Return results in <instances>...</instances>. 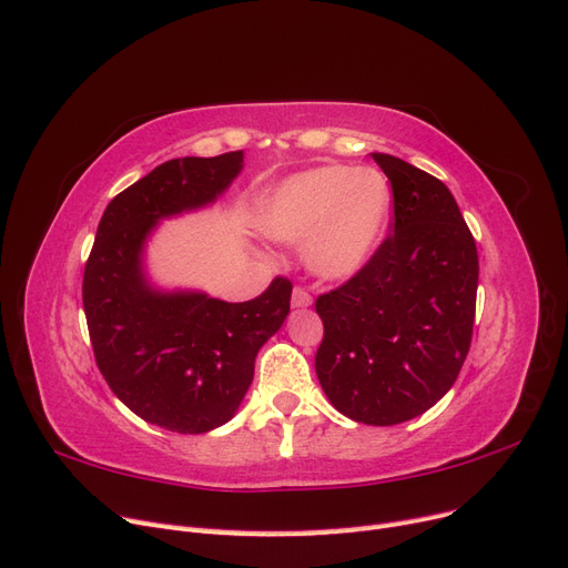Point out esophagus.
Returning a JSON list of instances; mask_svg holds the SVG:
<instances>
[{"instance_id": "esophagus-1", "label": "esophagus", "mask_w": 568, "mask_h": 568, "mask_svg": "<svg viewBox=\"0 0 568 568\" xmlns=\"http://www.w3.org/2000/svg\"><path fill=\"white\" fill-rule=\"evenodd\" d=\"M291 305H294V307H307V305H313V296L307 294L303 286H296L294 294H291Z\"/></svg>"}]
</instances>
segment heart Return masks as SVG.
<instances>
[{"instance_id": "obj_1", "label": "heart", "mask_w": 568, "mask_h": 568, "mask_svg": "<svg viewBox=\"0 0 568 568\" xmlns=\"http://www.w3.org/2000/svg\"><path fill=\"white\" fill-rule=\"evenodd\" d=\"M390 184L372 168L322 165L274 186L257 227L280 242L305 244L320 280H351L382 246L390 220Z\"/></svg>"}]
</instances>
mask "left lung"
Returning <instances> with one entry per match:
<instances>
[{
	"mask_svg": "<svg viewBox=\"0 0 568 568\" xmlns=\"http://www.w3.org/2000/svg\"><path fill=\"white\" fill-rule=\"evenodd\" d=\"M390 234L315 311L322 390L341 415L393 426L434 407L457 379L474 332L478 253L457 201L434 175L388 153Z\"/></svg>",
	"mask_w": 568,
	"mask_h": 568,
	"instance_id": "1",
	"label": "left lung"
}]
</instances>
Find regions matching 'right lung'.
I'll return each mask as SVG.
<instances>
[{"instance_id": "obj_1", "label": "right lung", "mask_w": 568, "mask_h": 568, "mask_svg": "<svg viewBox=\"0 0 568 568\" xmlns=\"http://www.w3.org/2000/svg\"><path fill=\"white\" fill-rule=\"evenodd\" d=\"M244 153L173 159L120 192L97 227L82 305L99 372L136 417L178 434H205L234 417L255 355L280 332L291 282L225 303L196 291H159L144 277V244L159 220L213 203L242 173Z\"/></svg>"}]
</instances>
